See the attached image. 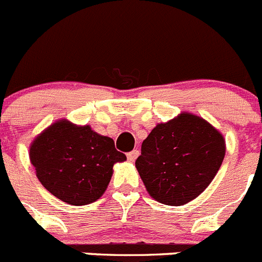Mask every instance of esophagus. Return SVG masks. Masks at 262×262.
Segmentation results:
<instances>
[{
  "instance_id": "esophagus-1",
  "label": "esophagus",
  "mask_w": 262,
  "mask_h": 262,
  "mask_svg": "<svg viewBox=\"0 0 262 262\" xmlns=\"http://www.w3.org/2000/svg\"><path fill=\"white\" fill-rule=\"evenodd\" d=\"M139 156V151L138 149H134V151H132V152H129L128 155H126V157H128V160L129 161H136L137 160V157Z\"/></svg>"
}]
</instances>
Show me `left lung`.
Returning <instances> with one entry per match:
<instances>
[{"label": "left lung", "mask_w": 262, "mask_h": 262, "mask_svg": "<svg viewBox=\"0 0 262 262\" xmlns=\"http://www.w3.org/2000/svg\"><path fill=\"white\" fill-rule=\"evenodd\" d=\"M225 139L209 121L180 113L155 126L142 143L136 167L160 204L182 206L199 197L219 171Z\"/></svg>", "instance_id": "1"}]
</instances>
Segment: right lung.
<instances>
[{"mask_svg": "<svg viewBox=\"0 0 262 262\" xmlns=\"http://www.w3.org/2000/svg\"><path fill=\"white\" fill-rule=\"evenodd\" d=\"M29 159L43 187L74 206L97 201L107 189L116 162L126 156L116 151L110 137L90 125L60 119L33 139Z\"/></svg>", "mask_w": 262, "mask_h": 262, "instance_id": "right-lung-1", "label": "right lung"}]
</instances>
